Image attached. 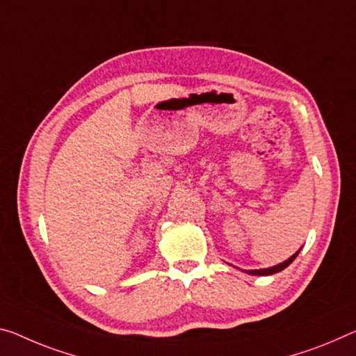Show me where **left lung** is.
Segmentation results:
<instances>
[{
    "mask_svg": "<svg viewBox=\"0 0 356 356\" xmlns=\"http://www.w3.org/2000/svg\"><path fill=\"white\" fill-rule=\"evenodd\" d=\"M299 251L300 250H298L296 253H294L291 258H288L286 261H283V262H280V264H277V266H273V267H269V269H254V270H245L247 273H250V275H272V273H277V272H280V270H283V269H286V267L291 264V262L296 259V256L299 254Z\"/></svg>",
    "mask_w": 356,
    "mask_h": 356,
    "instance_id": "1",
    "label": "left lung"
}]
</instances>
